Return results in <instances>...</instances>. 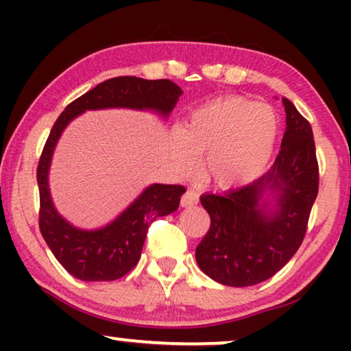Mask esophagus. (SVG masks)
Instances as JSON below:
<instances>
[{
    "mask_svg": "<svg viewBox=\"0 0 351 351\" xmlns=\"http://www.w3.org/2000/svg\"><path fill=\"white\" fill-rule=\"evenodd\" d=\"M198 199H199V196H198V193H196V191L186 190L184 196L180 198V206H182V208H190V206H195L196 203H198Z\"/></svg>",
    "mask_w": 351,
    "mask_h": 351,
    "instance_id": "34e87169",
    "label": "esophagus"
}]
</instances>
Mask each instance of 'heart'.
Returning <instances> with one entry per match:
<instances>
[{"instance_id": "obj_1", "label": "heart", "mask_w": 351, "mask_h": 351, "mask_svg": "<svg viewBox=\"0 0 351 351\" xmlns=\"http://www.w3.org/2000/svg\"><path fill=\"white\" fill-rule=\"evenodd\" d=\"M278 134V119L270 107L246 97H225L195 110L182 137L172 147V161L180 172L206 156L204 177L230 189L252 180L270 160Z\"/></svg>"}]
</instances>
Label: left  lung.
I'll use <instances>...</instances> for the list:
<instances>
[{
    "instance_id": "left-lung-1",
    "label": "left lung",
    "mask_w": 351,
    "mask_h": 351,
    "mask_svg": "<svg viewBox=\"0 0 351 351\" xmlns=\"http://www.w3.org/2000/svg\"><path fill=\"white\" fill-rule=\"evenodd\" d=\"M286 132L271 169L251 184L223 195H203L210 227L196 247V262L225 286L246 287L280 271L300 247L318 195L319 169L310 123L289 99ZM277 196L271 211L263 195Z\"/></svg>"
}]
</instances>
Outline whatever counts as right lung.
<instances>
[{
  "label": "right lung",
  "mask_w": 351,
  "mask_h": 351,
  "mask_svg": "<svg viewBox=\"0 0 351 351\" xmlns=\"http://www.w3.org/2000/svg\"><path fill=\"white\" fill-rule=\"evenodd\" d=\"M182 95L169 80L118 76L104 81L65 107L52 126L36 169L40 186V230L43 238L70 275L81 281H113L137 265L148 227L179 208L184 185L153 184L107 227L80 230L57 213L49 195V166L56 143L71 119L86 110L136 108L155 110L167 117Z\"/></svg>",
  "instance_id": "obj_1"
}]
</instances>
